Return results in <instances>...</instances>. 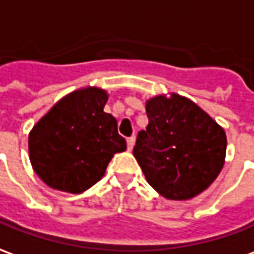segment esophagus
<instances>
[{"instance_id":"esophagus-1","label":"esophagus","mask_w":254,"mask_h":254,"mask_svg":"<svg viewBox=\"0 0 254 254\" xmlns=\"http://www.w3.org/2000/svg\"><path fill=\"white\" fill-rule=\"evenodd\" d=\"M134 144H135V138L134 137L127 138V148H128V150H132V148H134Z\"/></svg>"}]
</instances>
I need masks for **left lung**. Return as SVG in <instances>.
Here are the masks:
<instances>
[{
	"label": "left lung",
	"mask_w": 254,
	"mask_h": 254,
	"mask_svg": "<svg viewBox=\"0 0 254 254\" xmlns=\"http://www.w3.org/2000/svg\"><path fill=\"white\" fill-rule=\"evenodd\" d=\"M146 130L138 132L134 156L146 181L170 200H188L210 187L223 170L227 135L188 98L170 94L145 104Z\"/></svg>",
	"instance_id": "8db88e82"
}]
</instances>
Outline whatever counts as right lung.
<instances>
[{"label":"right lung","instance_id":"1","mask_svg":"<svg viewBox=\"0 0 254 254\" xmlns=\"http://www.w3.org/2000/svg\"><path fill=\"white\" fill-rule=\"evenodd\" d=\"M108 92L85 87L59 99L31 128L29 156L36 174L54 190L81 193L105 176L127 149L117 120L104 112Z\"/></svg>","mask_w":254,"mask_h":254}]
</instances>
